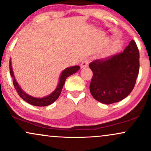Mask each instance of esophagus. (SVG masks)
Masks as SVG:
<instances>
[{"mask_svg": "<svg viewBox=\"0 0 151 151\" xmlns=\"http://www.w3.org/2000/svg\"><path fill=\"white\" fill-rule=\"evenodd\" d=\"M89 58H84V60L81 61V68H84V67H87L88 65H89Z\"/></svg>", "mask_w": 151, "mask_h": 151, "instance_id": "obj_1", "label": "esophagus"}]
</instances>
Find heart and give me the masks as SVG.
Returning <instances> with one entry per match:
<instances>
[{
	"label": "heart",
	"mask_w": 151,
	"mask_h": 151,
	"mask_svg": "<svg viewBox=\"0 0 151 151\" xmlns=\"http://www.w3.org/2000/svg\"><path fill=\"white\" fill-rule=\"evenodd\" d=\"M117 48V45L116 44H110L106 47L104 50V54L105 55H109V54L112 53L114 51H115Z\"/></svg>",
	"instance_id": "heart-1"
}]
</instances>
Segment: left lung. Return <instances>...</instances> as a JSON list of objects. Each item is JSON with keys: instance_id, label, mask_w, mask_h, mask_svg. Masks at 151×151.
Returning <instances> with one entry per match:
<instances>
[{"instance_id": "obj_1", "label": "left lung", "mask_w": 151, "mask_h": 151, "mask_svg": "<svg viewBox=\"0 0 151 151\" xmlns=\"http://www.w3.org/2000/svg\"><path fill=\"white\" fill-rule=\"evenodd\" d=\"M93 72L90 92L98 101L111 104L120 101L134 88L139 72V51L131 40L124 52L89 64Z\"/></svg>"}]
</instances>
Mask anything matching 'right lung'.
Masks as SVG:
<instances>
[{
    "instance_id": "add662e5",
    "label": "right lung",
    "mask_w": 151,
    "mask_h": 151,
    "mask_svg": "<svg viewBox=\"0 0 151 151\" xmlns=\"http://www.w3.org/2000/svg\"><path fill=\"white\" fill-rule=\"evenodd\" d=\"M9 67L10 75H11L12 77H13V85L15 86V89H16V91L18 93L19 96H20L24 101L27 102V103L36 106H46L52 104L54 101H56L59 96H60V93H61L62 89L65 83L66 79H67L69 76L76 73V72L79 70V68H80L79 66H74V67H70L67 68L62 72L61 76H60V82H59L58 87L56 88V89H55L51 94H50L49 96H45V97L43 98H35L31 96H29L28 94L25 93L21 89H20V87L19 86L18 84L17 83V81L15 80L14 77V74H13V69H12L11 66V60H10Z\"/></svg>"
}]
</instances>
